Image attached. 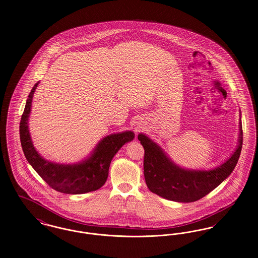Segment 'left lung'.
<instances>
[{
	"mask_svg": "<svg viewBox=\"0 0 258 258\" xmlns=\"http://www.w3.org/2000/svg\"><path fill=\"white\" fill-rule=\"evenodd\" d=\"M138 139L145 149L144 175L149 189L171 201L190 203L209 194L233 172L242 150L243 128L240 121L239 146L230 158L210 171L182 169L172 162L149 137L140 134Z\"/></svg>",
	"mask_w": 258,
	"mask_h": 258,
	"instance_id": "8db88e82",
	"label": "left lung"
}]
</instances>
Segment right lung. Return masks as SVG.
I'll use <instances>...</instances> for the list:
<instances>
[{"label":"right lung","mask_w":258,"mask_h":258,"mask_svg":"<svg viewBox=\"0 0 258 258\" xmlns=\"http://www.w3.org/2000/svg\"><path fill=\"white\" fill-rule=\"evenodd\" d=\"M38 84L39 82L34 85L28 96L19 126L21 147L28 162L51 188L61 193L83 194L99 189L108 178L111 159L124 144L134 139L135 134L125 131L105 137L91 156L79 164H55L44 160L34 148L28 129L32 99Z\"/></svg>","instance_id":"obj_1"}]
</instances>
